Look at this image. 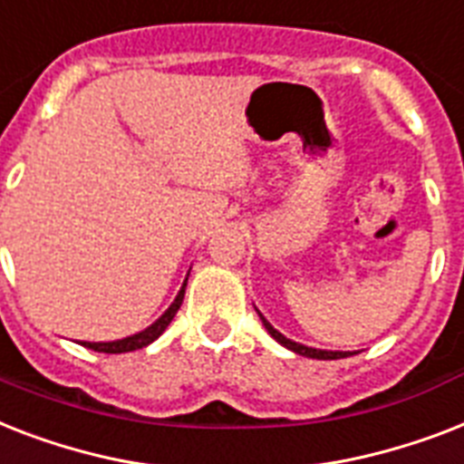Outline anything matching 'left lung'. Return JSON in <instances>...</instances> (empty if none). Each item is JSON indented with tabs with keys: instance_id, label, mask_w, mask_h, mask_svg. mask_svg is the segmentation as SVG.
<instances>
[{
	"instance_id": "left-lung-1",
	"label": "left lung",
	"mask_w": 464,
	"mask_h": 464,
	"mask_svg": "<svg viewBox=\"0 0 464 464\" xmlns=\"http://www.w3.org/2000/svg\"><path fill=\"white\" fill-rule=\"evenodd\" d=\"M258 311V309H256ZM258 316H261L263 325H266V331L270 333V337H276L277 343L283 344V347H287V350L296 352V354H302V357H311V359H343V357H352V354H357V352H333V350H316V347H306V344L302 343H295V340H290V337H285L283 333L276 331L273 325L266 321V316H263L261 311H258Z\"/></svg>"
}]
</instances>
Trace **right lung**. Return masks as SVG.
I'll list each match as a JSON object with an SVG mask.
<instances>
[{
    "instance_id": "1",
    "label": "right lung",
    "mask_w": 464,
    "mask_h": 464,
    "mask_svg": "<svg viewBox=\"0 0 464 464\" xmlns=\"http://www.w3.org/2000/svg\"><path fill=\"white\" fill-rule=\"evenodd\" d=\"M188 280V276H187ZM187 280H184V285H181V290L177 292V296H174V302L169 304V309L162 314L155 324H150L146 328V331L140 333H133V335L129 337H121V340H112V343H81L83 347H88V350H95V352H105V354H121V352H133V350H140V347H148L150 343H155L158 337L165 333V328H168L169 324H172L174 314L179 311L181 302H184V290H187Z\"/></svg>"
}]
</instances>
